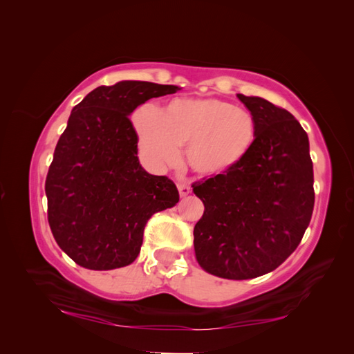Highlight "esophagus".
<instances>
[{"label":"esophagus","instance_id":"esophagus-1","mask_svg":"<svg viewBox=\"0 0 354 354\" xmlns=\"http://www.w3.org/2000/svg\"><path fill=\"white\" fill-rule=\"evenodd\" d=\"M178 194H180V196L181 198H186L190 192H192V189H190V186L189 185H183V183H180L178 186Z\"/></svg>","mask_w":354,"mask_h":354}]
</instances>
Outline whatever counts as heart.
I'll return each mask as SVG.
<instances>
[{
    "mask_svg": "<svg viewBox=\"0 0 354 354\" xmlns=\"http://www.w3.org/2000/svg\"><path fill=\"white\" fill-rule=\"evenodd\" d=\"M142 156L152 167L174 164L180 147L201 176H220L236 168L257 140L254 115L220 99H174L164 112L152 103L133 112Z\"/></svg>",
    "mask_w": 354,
    "mask_h": 354,
    "instance_id": "heart-1",
    "label": "heart"
}]
</instances>
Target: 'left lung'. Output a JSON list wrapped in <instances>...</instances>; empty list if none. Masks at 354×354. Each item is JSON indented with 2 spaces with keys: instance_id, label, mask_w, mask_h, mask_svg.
I'll return each instance as SVG.
<instances>
[{
  "instance_id": "obj_1",
  "label": "left lung",
  "mask_w": 354,
  "mask_h": 354,
  "mask_svg": "<svg viewBox=\"0 0 354 354\" xmlns=\"http://www.w3.org/2000/svg\"><path fill=\"white\" fill-rule=\"evenodd\" d=\"M254 115L257 140L242 162L192 185L203 202L194 229L196 260L224 279H252L291 255L315 207L313 162L307 133L288 111L238 94Z\"/></svg>"
}]
</instances>
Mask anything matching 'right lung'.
Masks as SVG:
<instances>
[{
  "label": "right lung",
  "mask_w": 354,
  "mask_h": 354,
  "mask_svg": "<svg viewBox=\"0 0 354 354\" xmlns=\"http://www.w3.org/2000/svg\"><path fill=\"white\" fill-rule=\"evenodd\" d=\"M177 85L121 81L88 93L71 112L46 180L48 223L57 245L90 270L131 264L147 220L178 202L176 185L138 162L128 115Z\"/></svg>",
  "instance_id": "1"
}]
</instances>
